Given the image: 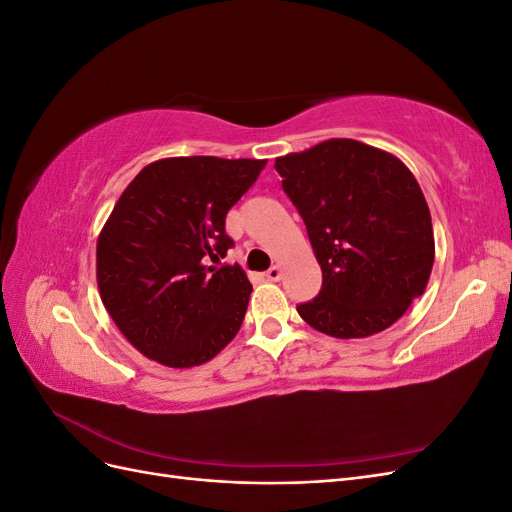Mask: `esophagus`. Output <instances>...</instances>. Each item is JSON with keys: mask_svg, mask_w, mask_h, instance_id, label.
Masks as SVG:
<instances>
[{"mask_svg": "<svg viewBox=\"0 0 512 512\" xmlns=\"http://www.w3.org/2000/svg\"><path fill=\"white\" fill-rule=\"evenodd\" d=\"M282 277V267L280 265H273L269 271H267V280L269 282H277Z\"/></svg>", "mask_w": 512, "mask_h": 512, "instance_id": "obj_1", "label": "esophagus"}]
</instances>
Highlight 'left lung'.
Instances as JSON below:
<instances>
[{
    "label": "left lung",
    "instance_id": "obj_1",
    "mask_svg": "<svg viewBox=\"0 0 512 512\" xmlns=\"http://www.w3.org/2000/svg\"><path fill=\"white\" fill-rule=\"evenodd\" d=\"M322 269V290L297 307L337 339L389 329L427 288L436 243L427 200L393 153L329 138L275 158Z\"/></svg>",
    "mask_w": 512,
    "mask_h": 512
}]
</instances>
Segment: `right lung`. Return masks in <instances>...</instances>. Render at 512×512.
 I'll return each mask as SVG.
<instances>
[{
  "instance_id": "1",
  "label": "right lung",
  "mask_w": 512,
  "mask_h": 512,
  "mask_svg": "<svg viewBox=\"0 0 512 512\" xmlns=\"http://www.w3.org/2000/svg\"><path fill=\"white\" fill-rule=\"evenodd\" d=\"M267 160L213 156L147 164L121 192L96 245L100 299L121 335L166 367L211 361L241 329L252 284L224 258L228 209Z\"/></svg>"
}]
</instances>
